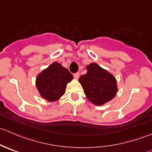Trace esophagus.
Listing matches in <instances>:
<instances>
[{"instance_id": "esophagus-1", "label": "esophagus", "mask_w": 152, "mask_h": 152, "mask_svg": "<svg viewBox=\"0 0 152 152\" xmlns=\"http://www.w3.org/2000/svg\"><path fill=\"white\" fill-rule=\"evenodd\" d=\"M79 76H80V74H79V72H77V73H74V74H73V76H74L75 79H79Z\"/></svg>"}]
</instances>
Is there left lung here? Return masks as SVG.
<instances>
[{
  "mask_svg": "<svg viewBox=\"0 0 152 152\" xmlns=\"http://www.w3.org/2000/svg\"><path fill=\"white\" fill-rule=\"evenodd\" d=\"M87 69L79 80L88 100L96 105L112 100L118 90L115 78L96 63L90 64Z\"/></svg>",
  "mask_w": 152,
  "mask_h": 152,
  "instance_id": "8db88e82",
  "label": "left lung"
}]
</instances>
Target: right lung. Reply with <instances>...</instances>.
Here are the masks:
<instances>
[{"instance_id":"1","label":"right lung","mask_w":152,"mask_h":152,"mask_svg":"<svg viewBox=\"0 0 152 152\" xmlns=\"http://www.w3.org/2000/svg\"><path fill=\"white\" fill-rule=\"evenodd\" d=\"M72 79L73 76L67 68L53 62L38 75L36 86L43 99L55 102L63 96L67 83Z\"/></svg>"}]
</instances>
